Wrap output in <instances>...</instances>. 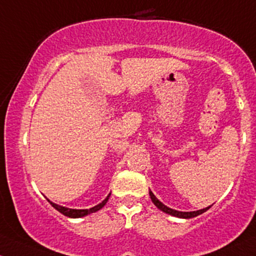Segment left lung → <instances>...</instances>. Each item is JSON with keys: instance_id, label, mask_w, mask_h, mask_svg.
<instances>
[{"instance_id": "obj_1", "label": "left lung", "mask_w": 256, "mask_h": 256, "mask_svg": "<svg viewBox=\"0 0 256 256\" xmlns=\"http://www.w3.org/2000/svg\"><path fill=\"white\" fill-rule=\"evenodd\" d=\"M150 196L152 202H153V203H154V206L158 208V209L162 210V212H166V214L176 216V218H196V216H198V215L203 214V212H206V210L210 208V206L204 208V209L196 210V212H178V210H174V209H171V208H169V206H164V204H162V202H160L159 199L153 194V192H152V190H150Z\"/></svg>"}]
</instances>
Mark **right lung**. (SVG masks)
Instances as JSON below:
<instances>
[{
	"mask_svg": "<svg viewBox=\"0 0 256 256\" xmlns=\"http://www.w3.org/2000/svg\"><path fill=\"white\" fill-rule=\"evenodd\" d=\"M109 196H110V194L106 196V198L104 199V200L102 202V203H100L98 206L91 208V209H69V208H66V206H58V204H54L52 203V202H50V206H52L54 209H57L58 212H62L63 215L68 216V218H82V216H86L88 214H92V212H98L100 209H102L103 206H106V203L108 202Z\"/></svg>",
	"mask_w": 256,
	"mask_h": 256,
	"instance_id": "1",
	"label": "right lung"
}]
</instances>
